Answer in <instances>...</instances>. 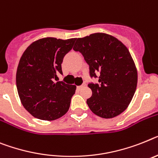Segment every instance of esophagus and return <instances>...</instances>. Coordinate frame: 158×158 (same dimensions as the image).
Masks as SVG:
<instances>
[{"label": "esophagus", "instance_id": "obj_1", "mask_svg": "<svg viewBox=\"0 0 158 158\" xmlns=\"http://www.w3.org/2000/svg\"><path fill=\"white\" fill-rule=\"evenodd\" d=\"M85 87V84H84V83H83L82 85L78 86V87H77V88H78V90H81L82 88H83V87Z\"/></svg>", "mask_w": 158, "mask_h": 158}]
</instances>
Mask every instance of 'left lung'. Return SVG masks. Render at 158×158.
<instances>
[{
  "instance_id": "left-lung-1",
  "label": "left lung",
  "mask_w": 158,
  "mask_h": 158,
  "mask_svg": "<svg viewBox=\"0 0 158 158\" xmlns=\"http://www.w3.org/2000/svg\"><path fill=\"white\" fill-rule=\"evenodd\" d=\"M89 65L92 91L87 104L91 112L102 118L120 115L130 104L137 84V71L131 54L117 38L102 33L76 39L73 47Z\"/></svg>"
}]
</instances>
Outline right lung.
<instances>
[{
  "mask_svg": "<svg viewBox=\"0 0 158 158\" xmlns=\"http://www.w3.org/2000/svg\"><path fill=\"white\" fill-rule=\"evenodd\" d=\"M75 38H42L27 47L20 59L16 83L22 105L34 117L54 120L67 113L75 85L59 81L63 58Z\"/></svg>",
  "mask_w": 158,
  "mask_h": 158,
  "instance_id": "right-lung-1",
  "label": "right lung"
}]
</instances>
